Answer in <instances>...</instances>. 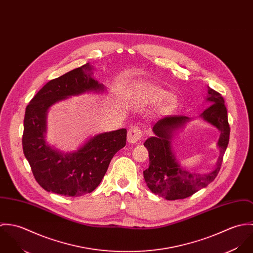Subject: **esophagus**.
Masks as SVG:
<instances>
[{"mask_svg": "<svg viewBox=\"0 0 253 253\" xmlns=\"http://www.w3.org/2000/svg\"><path fill=\"white\" fill-rule=\"evenodd\" d=\"M142 137V131L137 126H132L127 132V141L129 143H136Z\"/></svg>", "mask_w": 253, "mask_h": 253, "instance_id": "1", "label": "esophagus"}]
</instances>
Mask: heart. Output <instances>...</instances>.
<instances>
[{
  "mask_svg": "<svg viewBox=\"0 0 253 253\" xmlns=\"http://www.w3.org/2000/svg\"><path fill=\"white\" fill-rule=\"evenodd\" d=\"M133 102L137 106L147 104H160V110L168 113L177 105V98L169 92L155 84H144L139 87L133 96Z\"/></svg>",
  "mask_w": 253,
  "mask_h": 253,
  "instance_id": "b5f03b06",
  "label": "heart"
}]
</instances>
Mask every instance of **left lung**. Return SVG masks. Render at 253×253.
I'll use <instances>...</instances> for the list:
<instances>
[{"mask_svg": "<svg viewBox=\"0 0 253 253\" xmlns=\"http://www.w3.org/2000/svg\"><path fill=\"white\" fill-rule=\"evenodd\" d=\"M206 101L211 106L200 115V119L216 127L220 132L217 142L219 156L215 165L207 173H192L184 169L176 160L171 139L193 120L185 116H170L159 120L152 128L155 135L144 142L149 152L150 165L143 171V175L148 188L155 195L169 201L185 199L215 179L229 143L230 126L227 109L221 94L209 86Z\"/></svg>", "mask_w": 253, "mask_h": 253, "instance_id": "left-lung-1", "label": "left lung"}]
</instances>
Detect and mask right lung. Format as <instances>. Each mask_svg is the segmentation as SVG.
<instances>
[{
	"instance_id": "add662e5",
	"label": "right lung",
	"mask_w": 253,
	"mask_h": 253,
	"mask_svg": "<svg viewBox=\"0 0 253 253\" xmlns=\"http://www.w3.org/2000/svg\"><path fill=\"white\" fill-rule=\"evenodd\" d=\"M86 63L45 84L25 111L23 153L34 177L47 192L65 197L91 193L104 177L114 155L126 143V129L121 128L91 136L72 152H61L45 140L49 108L71 96L106 91L92 77Z\"/></svg>"
}]
</instances>
